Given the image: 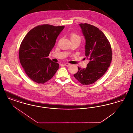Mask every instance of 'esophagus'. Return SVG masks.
Returning <instances> with one entry per match:
<instances>
[{
  "instance_id": "esophagus-1",
  "label": "esophagus",
  "mask_w": 133,
  "mask_h": 133,
  "mask_svg": "<svg viewBox=\"0 0 133 133\" xmlns=\"http://www.w3.org/2000/svg\"><path fill=\"white\" fill-rule=\"evenodd\" d=\"M64 65L65 66H67V67H69L70 65V64L69 63H65L64 64Z\"/></svg>"
}]
</instances>
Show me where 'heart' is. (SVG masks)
Listing matches in <instances>:
<instances>
[{
  "mask_svg": "<svg viewBox=\"0 0 133 133\" xmlns=\"http://www.w3.org/2000/svg\"><path fill=\"white\" fill-rule=\"evenodd\" d=\"M70 39L71 41L73 40H81V37L79 35H78V34H77L75 33L74 32H72L70 35Z\"/></svg>",
  "mask_w": 133,
  "mask_h": 133,
  "instance_id": "heart-1",
  "label": "heart"
}]
</instances>
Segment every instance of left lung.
Listing matches in <instances>:
<instances>
[{"mask_svg":"<svg viewBox=\"0 0 133 133\" xmlns=\"http://www.w3.org/2000/svg\"><path fill=\"white\" fill-rule=\"evenodd\" d=\"M79 25L86 40L85 56L89 62L85 69L78 67L74 76L82 85H88L106 72L112 60V51L108 39L99 28L88 23Z\"/></svg>","mask_w":133,"mask_h":133,"instance_id":"obj_1","label":"left lung"}]
</instances>
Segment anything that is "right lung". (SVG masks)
<instances>
[{"instance_id":"obj_1","label":"right lung","mask_w":133,"mask_h":133,"mask_svg":"<svg viewBox=\"0 0 133 133\" xmlns=\"http://www.w3.org/2000/svg\"><path fill=\"white\" fill-rule=\"evenodd\" d=\"M64 27L40 25L32 29L23 38L19 47V60L26 75L34 82L44 84L57 72L59 64L47 57Z\"/></svg>"}]
</instances>
